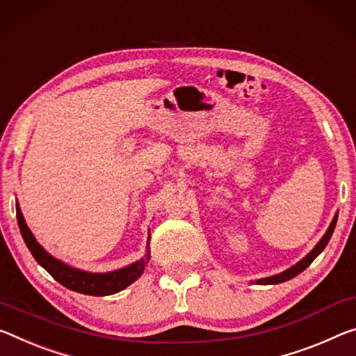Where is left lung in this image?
Segmentation results:
<instances>
[{"label":"left lung","instance_id":"left-lung-1","mask_svg":"<svg viewBox=\"0 0 356 356\" xmlns=\"http://www.w3.org/2000/svg\"><path fill=\"white\" fill-rule=\"evenodd\" d=\"M336 222H337V217H334V220H332L331 222V225H330V228H328V231H326L325 233V236L323 238H321V241L318 242L317 244V247H315V249L309 253V255L306 257V258H302L300 263L298 264H295V266L293 268H290V269H286L285 273H282V274H277V275H273V277H266V279H259V280H257V284H259V285H269V284H282V282H286V280H290V279H293V277H296L298 274L300 273H302L304 269H306L310 263L314 261L315 258H317L321 252H323V249L326 247V244H328L330 242V239H331V236H332V231H334V228H336Z\"/></svg>","mask_w":356,"mask_h":356}]
</instances>
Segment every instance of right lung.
Masks as SVG:
<instances>
[{"instance_id": "add662e5", "label": "right lung", "mask_w": 356, "mask_h": 356, "mask_svg": "<svg viewBox=\"0 0 356 356\" xmlns=\"http://www.w3.org/2000/svg\"><path fill=\"white\" fill-rule=\"evenodd\" d=\"M15 211H17V223H19L22 238H24L26 247L30 249L31 255L35 257L36 261L41 264V266L46 269L56 282H60V284L66 286V289L77 293H83V295H92V296L114 295V293L127 289L129 284H133V282L144 273L145 263H147L144 258L139 259L136 263L129 264L127 268L114 270V273H106V274H92V273H86V270H79V269L66 266L65 263H61L54 257H50L49 253L38 244L35 236L31 234L30 228L26 227L19 206L15 207Z\"/></svg>"}]
</instances>
